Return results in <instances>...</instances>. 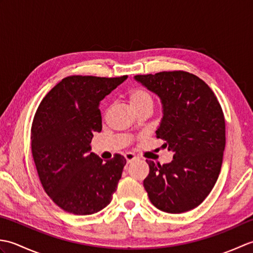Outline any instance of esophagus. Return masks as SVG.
<instances>
[{
    "label": "esophagus",
    "mask_w": 253,
    "mask_h": 253,
    "mask_svg": "<svg viewBox=\"0 0 253 253\" xmlns=\"http://www.w3.org/2000/svg\"><path fill=\"white\" fill-rule=\"evenodd\" d=\"M125 159L127 161V163L129 164V163L132 162V161H135L137 159V157H136L135 154H132V153H126L125 154Z\"/></svg>",
    "instance_id": "obj_1"
}]
</instances>
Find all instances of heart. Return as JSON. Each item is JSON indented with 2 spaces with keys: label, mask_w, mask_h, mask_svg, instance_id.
Here are the masks:
<instances>
[{
  "label": "heart",
  "mask_w": 253,
  "mask_h": 253,
  "mask_svg": "<svg viewBox=\"0 0 253 253\" xmlns=\"http://www.w3.org/2000/svg\"><path fill=\"white\" fill-rule=\"evenodd\" d=\"M129 104L135 111H138L143 107H153V98L147 90L142 88H136L131 90L128 95Z\"/></svg>",
  "instance_id": "heart-1"
}]
</instances>
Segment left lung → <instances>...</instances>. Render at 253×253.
<instances>
[{
  "label": "left lung",
  "instance_id": "8db88e82",
  "mask_svg": "<svg viewBox=\"0 0 253 253\" xmlns=\"http://www.w3.org/2000/svg\"><path fill=\"white\" fill-rule=\"evenodd\" d=\"M162 103L157 138L174 153L171 162L148 161L143 180L150 201L166 213L190 211L208 197L221 171L225 118L209 85L187 72H161L133 77Z\"/></svg>",
  "mask_w": 253,
  "mask_h": 253
}]
</instances>
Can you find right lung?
I'll return each instance as SVG.
<instances>
[{"label": "right lung", "mask_w": 253, "mask_h": 253, "mask_svg": "<svg viewBox=\"0 0 253 253\" xmlns=\"http://www.w3.org/2000/svg\"><path fill=\"white\" fill-rule=\"evenodd\" d=\"M127 76H69L38 107L31 127V151L42 187L64 211L90 215L112 200L126 160L104 161L91 152L93 132L102 130L100 102Z\"/></svg>", "instance_id": "1"}]
</instances>
